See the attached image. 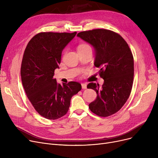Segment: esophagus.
<instances>
[{"label": "esophagus", "mask_w": 158, "mask_h": 158, "mask_svg": "<svg viewBox=\"0 0 158 158\" xmlns=\"http://www.w3.org/2000/svg\"><path fill=\"white\" fill-rule=\"evenodd\" d=\"M81 86H82V89H86L87 88V85H86V84H85V83H82V84H81Z\"/></svg>", "instance_id": "34e87169"}]
</instances>
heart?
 I'll use <instances>...</instances> for the list:
<instances>
[{
	"mask_svg": "<svg viewBox=\"0 0 158 158\" xmlns=\"http://www.w3.org/2000/svg\"><path fill=\"white\" fill-rule=\"evenodd\" d=\"M91 48V47L87 44H81L78 47V51H79V50L85 49V48Z\"/></svg>",
	"mask_w": 158,
	"mask_h": 158,
	"instance_id": "obj_1",
	"label": "heart"
}]
</instances>
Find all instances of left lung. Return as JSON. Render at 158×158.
<instances>
[{
    "instance_id": "8db88e82",
    "label": "left lung",
    "mask_w": 158,
    "mask_h": 158,
    "mask_svg": "<svg viewBox=\"0 0 158 158\" xmlns=\"http://www.w3.org/2000/svg\"><path fill=\"white\" fill-rule=\"evenodd\" d=\"M77 37L95 50L94 65L100 69L102 86L94 82L87 86L97 93L89 108L100 117H109L118 111L128 99L133 83L134 60L128 44L113 31L98 29L81 32Z\"/></svg>"
}]
</instances>
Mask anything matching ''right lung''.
<instances>
[{
  "label": "right lung",
  "instance_id": "add662e5",
  "mask_svg": "<svg viewBox=\"0 0 158 158\" xmlns=\"http://www.w3.org/2000/svg\"><path fill=\"white\" fill-rule=\"evenodd\" d=\"M77 32H40L28 43L21 66L25 92L35 110L45 118L56 120L67 113L72 96L81 89L77 82L57 83L54 70L60 69L61 53Z\"/></svg>",
  "mask_w": 158,
  "mask_h": 158
}]
</instances>
